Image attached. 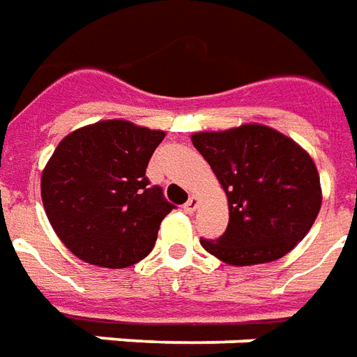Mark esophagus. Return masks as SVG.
Masks as SVG:
<instances>
[{"label": "esophagus", "mask_w": 357, "mask_h": 357, "mask_svg": "<svg viewBox=\"0 0 357 357\" xmlns=\"http://www.w3.org/2000/svg\"><path fill=\"white\" fill-rule=\"evenodd\" d=\"M197 206H199V199H197V197H189V201L183 204V210L191 214V212H195V210H197Z\"/></svg>", "instance_id": "esophagus-1"}]
</instances>
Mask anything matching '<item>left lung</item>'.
<instances>
[{"label": "left lung", "mask_w": 357, "mask_h": 357, "mask_svg": "<svg viewBox=\"0 0 357 357\" xmlns=\"http://www.w3.org/2000/svg\"><path fill=\"white\" fill-rule=\"evenodd\" d=\"M227 195L229 224L216 241L201 239L210 255L231 266L273 262L306 237L321 208L314 160L291 137L268 126L195 133Z\"/></svg>", "instance_id": "1"}]
</instances>
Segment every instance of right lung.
I'll list each match as a JSON object with an SVG mask.
<instances>
[{
  "label": "right lung",
  "mask_w": 357,
  "mask_h": 357,
  "mask_svg": "<svg viewBox=\"0 0 357 357\" xmlns=\"http://www.w3.org/2000/svg\"><path fill=\"white\" fill-rule=\"evenodd\" d=\"M164 132L105 120L66 135L42 174V201L53 229L80 260L128 268L155 247L176 208L145 176Z\"/></svg>",
  "instance_id": "right-lung-1"
}]
</instances>
